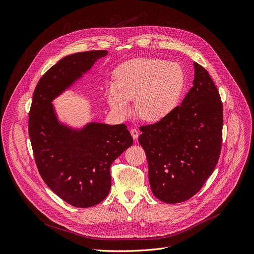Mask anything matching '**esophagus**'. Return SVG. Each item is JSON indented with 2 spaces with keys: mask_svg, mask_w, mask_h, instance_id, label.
<instances>
[{
  "mask_svg": "<svg viewBox=\"0 0 254 254\" xmlns=\"http://www.w3.org/2000/svg\"><path fill=\"white\" fill-rule=\"evenodd\" d=\"M130 133H131V135H132V137H133L134 140H136V139L138 138V136H139V131H138L137 129H135V128L131 129V130H130Z\"/></svg>",
  "mask_w": 254,
  "mask_h": 254,
  "instance_id": "obj_1",
  "label": "esophagus"
}]
</instances>
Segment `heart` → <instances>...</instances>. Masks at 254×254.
I'll list each match as a JSON object with an SVG mask.
<instances>
[{"instance_id": "b5f03b06", "label": "heart", "mask_w": 254, "mask_h": 254, "mask_svg": "<svg viewBox=\"0 0 254 254\" xmlns=\"http://www.w3.org/2000/svg\"><path fill=\"white\" fill-rule=\"evenodd\" d=\"M185 86L181 66L157 58H136L121 64L115 73V87L110 86L107 102L113 112L125 116L128 101L144 121L158 122L177 106Z\"/></svg>"}]
</instances>
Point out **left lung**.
<instances>
[{"instance_id": "left-lung-1", "label": "left lung", "mask_w": 254, "mask_h": 254, "mask_svg": "<svg viewBox=\"0 0 254 254\" xmlns=\"http://www.w3.org/2000/svg\"><path fill=\"white\" fill-rule=\"evenodd\" d=\"M193 87L163 120L141 126L139 143L148 161L151 190L165 203L191 198L218 162L223 106L208 72L194 62Z\"/></svg>"}]
</instances>
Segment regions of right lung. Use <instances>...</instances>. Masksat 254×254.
Segmentation results:
<instances>
[{
    "label": "right lung",
    "instance_id": "obj_1",
    "mask_svg": "<svg viewBox=\"0 0 254 254\" xmlns=\"http://www.w3.org/2000/svg\"><path fill=\"white\" fill-rule=\"evenodd\" d=\"M107 54L106 50L88 51L61 59L38 82L29 113V136L41 177L79 208L97 205L107 197L111 164L133 138L125 124L93 122L72 129L58 121L52 101Z\"/></svg>",
    "mask_w": 254,
    "mask_h": 254
}]
</instances>
